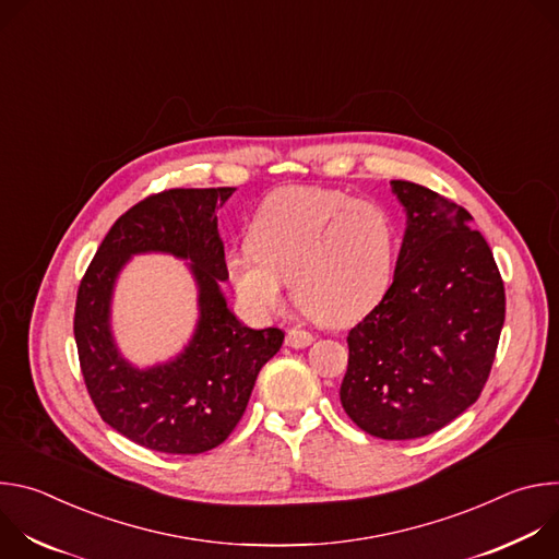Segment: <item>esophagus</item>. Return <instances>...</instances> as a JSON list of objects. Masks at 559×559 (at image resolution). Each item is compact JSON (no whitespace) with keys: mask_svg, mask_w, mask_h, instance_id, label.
<instances>
[{"mask_svg":"<svg viewBox=\"0 0 559 559\" xmlns=\"http://www.w3.org/2000/svg\"><path fill=\"white\" fill-rule=\"evenodd\" d=\"M285 343H287L289 347H294V349H305V347H309V345L313 343V336H311L309 332H305V330L294 328V330L287 332Z\"/></svg>","mask_w":559,"mask_h":559,"instance_id":"obj_1","label":"esophagus"}]
</instances>
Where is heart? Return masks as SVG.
Here are the masks:
<instances>
[{"instance_id":"b5f03b06","label":"heart","mask_w":559,"mask_h":559,"mask_svg":"<svg viewBox=\"0 0 559 559\" xmlns=\"http://www.w3.org/2000/svg\"><path fill=\"white\" fill-rule=\"evenodd\" d=\"M395 216L380 203L325 188H285L267 197L250 223V243L225 257L241 302L272 316L285 300L316 321L347 325L376 307L393 283Z\"/></svg>"}]
</instances>
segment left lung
Wrapping results in <instances>:
<instances>
[{
	"label": "left lung",
	"instance_id": "left-lung-1",
	"mask_svg": "<svg viewBox=\"0 0 559 559\" xmlns=\"http://www.w3.org/2000/svg\"><path fill=\"white\" fill-rule=\"evenodd\" d=\"M407 210L393 283L349 332L345 414L369 436H429L480 397L504 325V283L471 214L438 192L391 181Z\"/></svg>",
	"mask_w": 559,
	"mask_h": 559
}]
</instances>
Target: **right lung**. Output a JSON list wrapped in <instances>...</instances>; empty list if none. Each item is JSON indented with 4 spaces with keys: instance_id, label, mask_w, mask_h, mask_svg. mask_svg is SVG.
Returning <instances> with one entry per match:
<instances>
[{
    "instance_id": "obj_1",
    "label": "right lung",
    "mask_w": 559,
    "mask_h": 559,
    "mask_svg": "<svg viewBox=\"0 0 559 559\" xmlns=\"http://www.w3.org/2000/svg\"><path fill=\"white\" fill-rule=\"evenodd\" d=\"M234 190L177 188L139 201L115 221L76 292L74 341L93 403L104 423L152 451L192 455L218 447L285 338L278 328L243 325L221 292L227 272L216 210ZM147 251L191 261L200 323L177 359L139 370L111 338L109 302L122 265Z\"/></svg>"
}]
</instances>
